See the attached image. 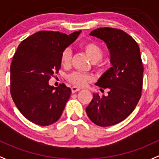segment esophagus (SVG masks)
<instances>
[{
    "label": "esophagus",
    "mask_w": 159,
    "mask_h": 159,
    "mask_svg": "<svg viewBox=\"0 0 159 159\" xmlns=\"http://www.w3.org/2000/svg\"><path fill=\"white\" fill-rule=\"evenodd\" d=\"M71 89H72V93H76V92L80 91V88L77 87V86H73V87L71 88Z\"/></svg>",
    "instance_id": "esophagus-1"
}]
</instances>
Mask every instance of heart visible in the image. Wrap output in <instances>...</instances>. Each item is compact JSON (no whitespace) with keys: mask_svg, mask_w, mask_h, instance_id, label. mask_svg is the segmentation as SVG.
<instances>
[{"mask_svg":"<svg viewBox=\"0 0 159 159\" xmlns=\"http://www.w3.org/2000/svg\"><path fill=\"white\" fill-rule=\"evenodd\" d=\"M86 54L88 56L93 63H96L102 60L103 57V50L99 45L94 42H87L83 45ZM71 60V51L70 49H66L63 50L61 54V63L63 66H66L70 64ZM68 80L78 86H85L89 82L92 80V77L89 75L84 73L74 72L68 76Z\"/></svg>","mask_w":159,"mask_h":159,"instance_id":"obj_1","label":"heart"}]
</instances>
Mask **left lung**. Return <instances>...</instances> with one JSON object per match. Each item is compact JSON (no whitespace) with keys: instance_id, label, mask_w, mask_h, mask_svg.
<instances>
[{"instance_id":"left-lung-1","label":"left lung","mask_w":159,"mask_h":159,"mask_svg":"<svg viewBox=\"0 0 159 159\" xmlns=\"http://www.w3.org/2000/svg\"><path fill=\"white\" fill-rule=\"evenodd\" d=\"M89 35L106 43L112 67L96 83L100 90L108 88V95L100 96L93 93L86 111L93 123L110 126L126 119L140 99L144 68L139 47L131 36L119 29L102 27L93 30Z\"/></svg>"}]
</instances>
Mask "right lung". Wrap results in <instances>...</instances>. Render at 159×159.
<instances>
[{
	"label": "right lung",
	"mask_w": 159,
	"mask_h": 159,
	"mask_svg": "<svg viewBox=\"0 0 159 159\" xmlns=\"http://www.w3.org/2000/svg\"><path fill=\"white\" fill-rule=\"evenodd\" d=\"M81 30L70 35L59 31L35 33L18 46L11 65V94L23 116L46 126L61 116L71 89L64 83L54 88L49 80L61 67V54Z\"/></svg>",
	"instance_id": "1"
}]
</instances>
